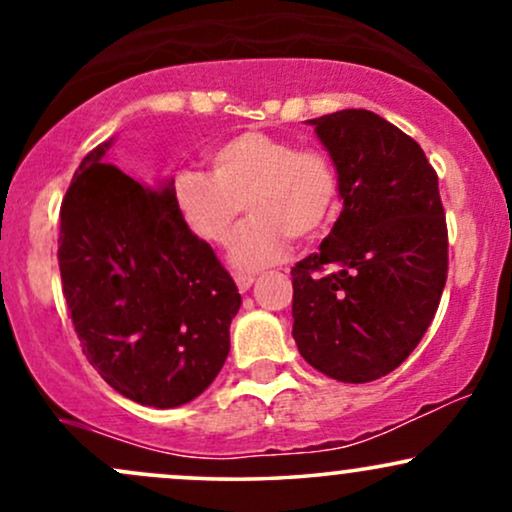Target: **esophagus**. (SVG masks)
<instances>
[{"mask_svg":"<svg viewBox=\"0 0 512 512\" xmlns=\"http://www.w3.org/2000/svg\"><path fill=\"white\" fill-rule=\"evenodd\" d=\"M252 284H255V276H250V274H236V286H238L240 293L250 291Z\"/></svg>","mask_w":512,"mask_h":512,"instance_id":"esophagus-1","label":"esophagus"}]
</instances>
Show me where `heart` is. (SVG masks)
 Wrapping results in <instances>:
<instances>
[{
  "instance_id": "1",
  "label": "heart",
  "mask_w": 512,
  "mask_h": 512,
  "mask_svg": "<svg viewBox=\"0 0 512 512\" xmlns=\"http://www.w3.org/2000/svg\"><path fill=\"white\" fill-rule=\"evenodd\" d=\"M207 158L211 175L178 170L170 180V199L187 231L209 245L231 240L245 202L250 221L228 252L238 272L281 260L289 238L313 243L337 219L339 175L325 151L243 132L211 146Z\"/></svg>"
}]
</instances>
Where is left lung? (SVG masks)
<instances>
[{"instance_id": "1", "label": "left lung", "mask_w": 512, "mask_h": 512, "mask_svg": "<svg viewBox=\"0 0 512 512\" xmlns=\"http://www.w3.org/2000/svg\"><path fill=\"white\" fill-rule=\"evenodd\" d=\"M339 175L342 214L291 269L293 339L339 383H370L421 342L448 279L438 175L421 146L370 110L308 120Z\"/></svg>"}]
</instances>
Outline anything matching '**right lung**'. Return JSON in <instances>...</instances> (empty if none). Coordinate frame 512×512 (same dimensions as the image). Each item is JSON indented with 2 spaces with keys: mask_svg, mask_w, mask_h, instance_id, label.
Wrapping results in <instances>:
<instances>
[{
  "mask_svg": "<svg viewBox=\"0 0 512 512\" xmlns=\"http://www.w3.org/2000/svg\"><path fill=\"white\" fill-rule=\"evenodd\" d=\"M115 137L76 168L60 211L62 291L84 354L122 397L173 409L214 383L240 293L170 199L110 163Z\"/></svg>",
  "mask_w": 512,
  "mask_h": 512,
  "instance_id": "add662e5",
  "label": "right lung"
}]
</instances>
